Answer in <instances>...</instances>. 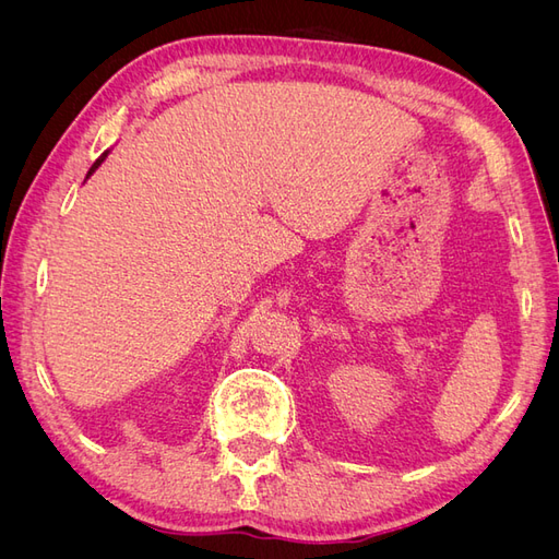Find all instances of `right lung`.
Masks as SVG:
<instances>
[{
	"label": "right lung",
	"instance_id": "1",
	"mask_svg": "<svg viewBox=\"0 0 559 559\" xmlns=\"http://www.w3.org/2000/svg\"><path fill=\"white\" fill-rule=\"evenodd\" d=\"M105 158H107V151H105V154H103V156H99V158H97V160L93 163V167H91V173H88V177H91V175H93V173L97 170V167H99V163H103Z\"/></svg>",
	"mask_w": 559,
	"mask_h": 559
}]
</instances>
